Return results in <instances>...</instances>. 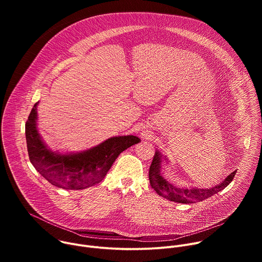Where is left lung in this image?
Segmentation results:
<instances>
[{"instance_id":"8db88e82","label":"left lung","mask_w":262,"mask_h":262,"mask_svg":"<svg viewBox=\"0 0 262 262\" xmlns=\"http://www.w3.org/2000/svg\"><path fill=\"white\" fill-rule=\"evenodd\" d=\"M162 162V155L159 151H157L154 157L151 166L149 168V181H150V185L160 196H163L164 198L169 199L170 201L178 203L188 204L203 201L204 199H207L225 189L232 181L234 175L236 174L235 170L232 173H230L222 182L214 186H211V188H179V186L165 179V177L161 173Z\"/></svg>"}]
</instances>
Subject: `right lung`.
<instances>
[{"label":"right lung","mask_w":262,"mask_h":262,"mask_svg":"<svg viewBox=\"0 0 262 262\" xmlns=\"http://www.w3.org/2000/svg\"><path fill=\"white\" fill-rule=\"evenodd\" d=\"M36 102L26 122L29 159L50 183L65 190H83L100 182L118 156L140 142L136 136L112 137L88 150L76 154L52 151L37 128Z\"/></svg>","instance_id":"obj_1"}]
</instances>
